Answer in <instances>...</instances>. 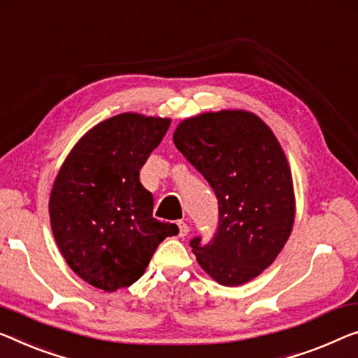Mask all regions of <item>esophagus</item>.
<instances>
[{
	"mask_svg": "<svg viewBox=\"0 0 358 358\" xmlns=\"http://www.w3.org/2000/svg\"><path fill=\"white\" fill-rule=\"evenodd\" d=\"M178 230H180V236H181V238L186 236V234L189 233V227H188V223H185V222H178Z\"/></svg>",
	"mask_w": 358,
	"mask_h": 358,
	"instance_id": "34e87169",
	"label": "esophagus"
}]
</instances>
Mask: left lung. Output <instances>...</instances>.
<instances>
[{
    "mask_svg": "<svg viewBox=\"0 0 358 358\" xmlns=\"http://www.w3.org/2000/svg\"><path fill=\"white\" fill-rule=\"evenodd\" d=\"M173 143L218 201L213 238L189 241L197 262L223 286L244 285L273 262L292 230L294 191L285 152L270 128L244 110L186 119Z\"/></svg>",
    "mask_w": 358,
    "mask_h": 358,
    "instance_id": "obj_1",
    "label": "left lung"
}]
</instances>
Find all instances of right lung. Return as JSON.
Returning <instances> with one entry per match:
<instances>
[{
	"mask_svg": "<svg viewBox=\"0 0 358 358\" xmlns=\"http://www.w3.org/2000/svg\"><path fill=\"white\" fill-rule=\"evenodd\" d=\"M169 119L120 114L92 128L69 154L50 197L52 234L69 266L103 291L135 282L159 244L178 234L152 217L140 170Z\"/></svg>",
	"mask_w": 358,
	"mask_h": 358,
	"instance_id": "right-lung-1",
	"label": "right lung"
}]
</instances>
